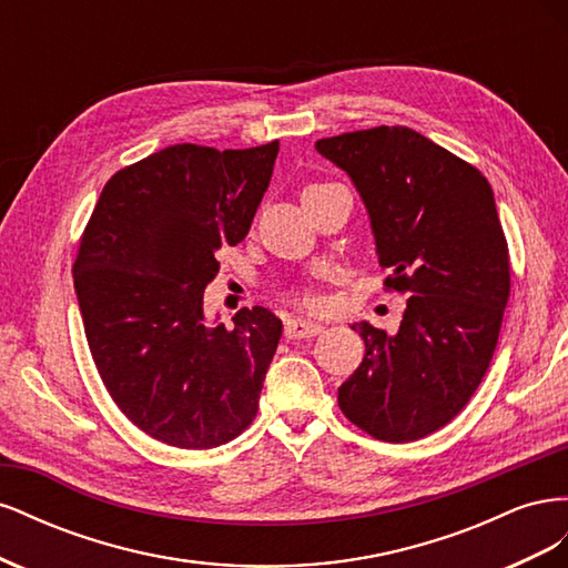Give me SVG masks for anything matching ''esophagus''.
<instances>
[{
	"label": "esophagus",
	"mask_w": 568,
	"mask_h": 568,
	"mask_svg": "<svg viewBox=\"0 0 568 568\" xmlns=\"http://www.w3.org/2000/svg\"><path fill=\"white\" fill-rule=\"evenodd\" d=\"M324 326L320 322H313V320H288L284 324V334L286 338H311V336H317L322 334Z\"/></svg>",
	"instance_id": "1"
}]
</instances>
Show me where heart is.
Wrapping results in <instances>:
<instances>
[{
  "label": "heart",
  "instance_id": "heart-1",
  "mask_svg": "<svg viewBox=\"0 0 568 568\" xmlns=\"http://www.w3.org/2000/svg\"><path fill=\"white\" fill-rule=\"evenodd\" d=\"M313 186H317V184H313ZM307 189H311V186H307Z\"/></svg>",
  "mask_w": 568,
  "mask_h": 568
}]
</instances>
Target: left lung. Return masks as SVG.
<instances>
[{
	"label": "left lung",
	"instance_id": "obj_1",
	"mask_svg": "<svg viewBox=\"0 0 568 568\" xmlns=\"http://www.w3.org/2000/svg\"><path fill=\"white\" fill-rule=\"evenodd\" d=\"M363 199L386 286L409 291L395 334L355 322L365 357L338 407L386 443L438 432L490 365L509 298V253L488 180L403 125L317 140Z\"/></svg>",
	"mask_w": 568,
	"mask_h": 568
}]
</instances>
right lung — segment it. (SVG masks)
Listing matches in <instances>:
<instances>
[{"instance_id": "obj_1", "label": "right lung", "mask_w": 568, "mask_h": 568, "mask_svg": "<svg viewBox=\"0 0 568 568\" xmlns=\"http://www.w3.org/2000/svg\"><path fill=\"white\" fill-rule=\"evenodd\" d=\"M280 142L253 149L165 146L106 182L73 267L94 365L144 434L209 450L253 422L282 320L244 307L209 322L215 253L248 234Z\"/></svg>"}]
</instances>
